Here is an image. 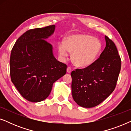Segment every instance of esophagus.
Returning a JSON list of instances; mask_svg holds the SVG:
<instances>
[{
	"label": "esophagus",
	"mask_w": 131,
	"mask_h": 131,
	"mask_svg": "<svg viewBox=\"0 0 131 131\" xmlns=\"http://www.w3.org/2000/svg\"><path fill=\"white\" fill-rule=\"evenodd\" d=\"M71 71V68L70 67H68L67 69V72L68 73H70Z\"/></svg>",
	"instance_id": "esophagus-1"
}]
</instances>
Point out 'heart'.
I'll return each mask as SVG.
<instances>
[{
  "label": "heart",
  "mask_w": 131,
  "mask_h": 131,
  "mask_svg": "<svg viewBox=\"0 0 131 131\" xmlns=\"http://www.w3.org/2000/svg\"><path fill=\"white\" fill-rule=\"evenodd\" d=\"M59 54L62 58L72 52L71 60L78 67H86L95 62L102 51L99 39L84 33H77L67 37L64 42L58 44Z\"/></svg>",
  "instance_id": "b5f03b06"
}]
</instances>
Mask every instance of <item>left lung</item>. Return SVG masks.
<instances>
[{
  "label": "left lung",
  "mask_w": 131,
  "mask_h": 131,
  "mask_svg": "<svg viewBox=\"0 0 131 131\" xmlns=\"http://www.w3.org/2000/svg\"><path fill=\"white\" fill-rule=\"evenodd\" d=\"M105 39L106 46L99 58L87 67L71 73L72 96L82 107L96 106L115 89L121 69V57L114 42L106 36Z\"/></svg>",
  "instance_id": "left-lung-1"
}]
</instances>
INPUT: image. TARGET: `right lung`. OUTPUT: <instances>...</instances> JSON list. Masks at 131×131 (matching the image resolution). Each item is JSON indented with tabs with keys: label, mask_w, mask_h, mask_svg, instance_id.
Instances as JSON below:
<instances>
[{
	"label": "right lung",
	"mask_w": 131,
	"mask_h": 131,
	"mask_svg": "<svg viewBox=\"0 0 131 131\" xmlns=\"http://www.w3.org/2000/svg\"><path fill=\"white\" fill-rule=\"evenodd\" d=\"M55 26L29 30L16 41L10 57L12 82L23 98L33 103L45 100L55 82L66 74L67 65L57 60L45 39Z\"/></svg>",
	"instance_id": "obj_1"
}]
</instances>
